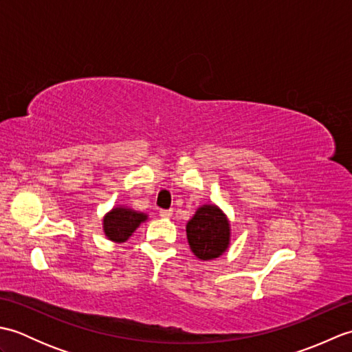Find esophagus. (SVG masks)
I'll use <instances>...</instances> for the list:
<instances>
[{
  "mask_svg": "<svg viewBox=\"0 0 352 352\" xmlns=\"http://www.w3.org/2000/svg\"><path fill=\"white\" fill-rule=\"evenodd\" d=\"M159 214L162 216V218H170V216H172V210H160Z\"/></svg>",
  "mask_w": 352,
  "mask_h": 352,
  "instance_id": "obj_1",
  "label": "esophagus"
}]
</instances>
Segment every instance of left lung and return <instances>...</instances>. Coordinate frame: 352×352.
<instances>
[{
	"label": "left lung",
	"instance_id": "left-lung-1",
	"mask_svg": "<svg viewBox=\"0 0 352 352\" xmlns=\"http://www.w3.org/2000/svg\"><path fill=\"white\" fill-rule=\"evenodd\" d=\"M186 231L192 252L201 260L219 257L230 243V223L216 206L199 207Z\"/></svg>",
	"mask_w": 352,
	"mask_h": 352
}]
</instances>
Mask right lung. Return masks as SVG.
<instances>
[{
  "label": "right lung",
  "instance_id": "obj_1",
  "mask_svg": "<svg viewBox=\"0 0 352 352\" xmlns=\"http://www.w3.org/2000/svg\"><path fill=\"white\" fill-rule=\"evenodd\" d=\"M146 214L133 212L130 208L116 207L104 218V233L113 242H125L136 230Z\"/></svg>",
  "mask_w": 352,
  "mask_h": 352
}]
</instances>
